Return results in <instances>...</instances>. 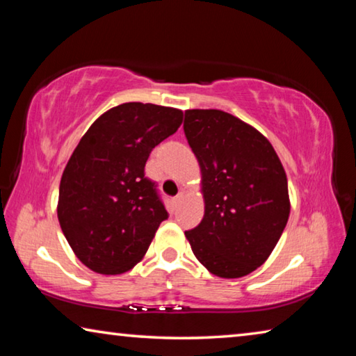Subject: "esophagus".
I'll return each instance as SVG.
<instances>
[{"instance_id": "esophagus-1", "label": "esophagus", "mask_w": 356, "mask_h": 356, "mask_svg": "<svg viewBox=\"0 0 356 356\" xmlns=\"http://www.w3.org/2000/svg\"><path fill=\"white\" fill-rule=\"evenodd\" d=\"M182 197H184V193H182V191H180V193H179V195H177L176 197H174V200H172V202H174V204H176V206H177V204H179L180 201H182Z\"/></svg>"}]
</instances>
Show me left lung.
I'll return each mask as SVG.
<instances>
[{"mask_svg":"<svg viewBox=\"0 0 356 356\" xmlns=\"http://www.w3.org/2000/svg\"><path fill=\"white\" fill-rule=\"evenodd\" d=\"M184 130L204 197V218L185 237L210 273L242 278L267 261L287 225L286 171L267 138L226 111L186 110Z\"/></svg>","mask_w":356,"mask_h":356,"instance_id":"left-lung-1","label":"left lung"}]
</instances>
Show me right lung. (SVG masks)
Segmentation results:
<instances>
[{
  "instance_id": "1",
  "label": "right lung",
  "mask_w": 356,
  "mask_h": 356,
  "mask_svg": "<svg viewBox=\"0 0 356 356\" xmlns=\"http://www.w3.org/2000/svg\"><path fill=\"white\" fill-rule=\"evenodd\" d=\"M182 119V110L171 106L118 105L94 120L70 155L59 184L58 220L75 256L92 272H129L168 218L144 166Z\"/></svg>"
}]
</instances>
